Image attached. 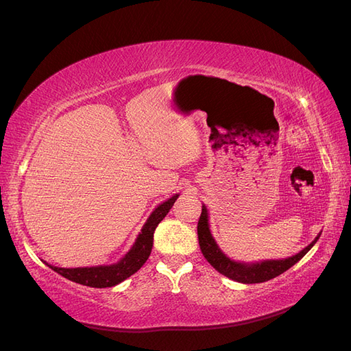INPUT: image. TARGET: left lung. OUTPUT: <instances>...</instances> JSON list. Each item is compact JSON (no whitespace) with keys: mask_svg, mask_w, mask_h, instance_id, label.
<instances>
[{"mask_svg":"<svg viewBox=\"0 0 351 351\" xmlns=\"http://www.w3.org/2000/svg\"><path fill=\"white\" fill-rule=\"evenodd\" d=\"M197 237H199V246L202 253H204L205 259L214 267L219 274L226 275L230 280H234L243 284H258L269 281L275 277H278L287 269H290L294 263L299 262L304 254L309 252L317 239L321 237V232L315 237V240L306 246L299 253L293 254L290 258L285 259H271V261H261V262H237L230 259L227 254L219 249L215 239L212 237L209 230V217L208 209L204 205L202 206V214L197 222Z\"/></svg>","mask_w":351,"mask_h":351,"instance_id":"left-lung-1","label":"left lung"}]
</instances>
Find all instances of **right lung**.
Segmentation results:
<instances>
[{"label":"right lung","instance_id":"right-lung-1","mask_svg":"<svg viewBox=\"0 0 351 351\" xmlns=\"http://www.w3.org/2000/svg\"><path fill=\"white\" fill-rule=\"evenodd\" d=\"M177 197L178 195L171 196L154 209L149 218L146 219L145 226L142 227L139 236H137L136 241L133 243L132 249L117 263L84 268H58L48 265L47 262L45 263L52 271L62 275L64 278L82 285L95 287V289H105V287H114L120 284L121 281L129 278L130 275L139 271L143 267V263L147 261V258H149L154 244V231L159 222L165 218L169 209L173 208Z\"/></svg>","mask_w":351,"mask_h":351}]
</instances>
